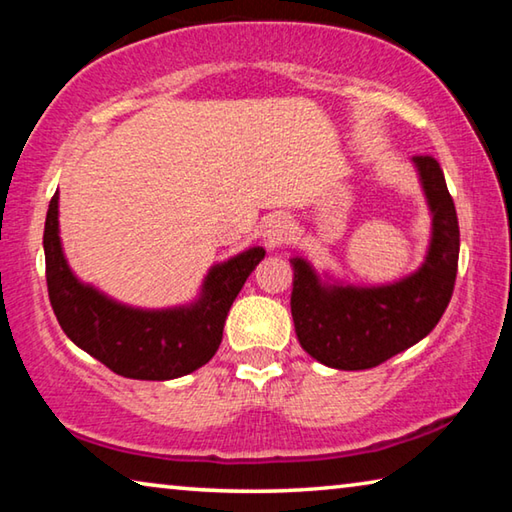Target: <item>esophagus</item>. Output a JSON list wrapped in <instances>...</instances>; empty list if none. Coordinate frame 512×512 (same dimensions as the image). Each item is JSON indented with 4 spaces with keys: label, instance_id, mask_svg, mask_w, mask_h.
Returning a JSON list of instances; mask_svg holds the SVG:
<instances>
[{
    "label": "esophagus",
    "instance_id": "obj_1",
    "mask_svg": "<svg viewBox=\"0 0 512 512\" xmlns=\"http://www.w3.org/2000/svg\"><path fill=\"white\" fill-rule=\"evenodd\" d=\"M287 232H289L287 219H280V216H275V219H271V221H268V225H266V232H264L266 244L268 246L280 244V241L287 237Z\"/></svg>",
    "mask_w": 512,
    "mask_h": 512
}]
</instances>
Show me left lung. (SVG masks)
Returning <instances> with one entry per match:
<instances>
[{"mask_svg": "<svg viewBox=\"0 0 512 512\" xmlns=\"http://www.w3.org/2000/svg\"><path fill=\"white\" fill-rule=\"evenodd\" d=\"M413 164L431 210V241L418 271L381 287H352L320 280L307 259H291L298 341L329 368L379 366L422 341L452 300L461 248L456 207L438 160L415 155Z\"/></svg>", "mask_w": 512, "mask_h": 512, "instance_id": "obj_1", "label": "left lung"}]
</instances>
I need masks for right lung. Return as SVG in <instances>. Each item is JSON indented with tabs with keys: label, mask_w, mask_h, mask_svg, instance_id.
Masks as SVG:
<instances>
[{
	"label": "right lung",
	"mask_w": 512,
	"mask_h": 512,
	"mask_svg": "<svg viewBox=\"0 0 512 512\" xmlns=\"http://www.w3.org/2000/svg\"><path fill=\"white\" fill-rule=\"evenodd\" d=\"M47 289L63 332L103 366L128 379L164 381L189 375L210 361L223 339L225 316L264 248H248L214 264L201 298L187 307L135 309L103 296L72 273L58 237V192L45 221Z\"/></svg>",
	"instance_id": "obj_1"
}]
</instances>
